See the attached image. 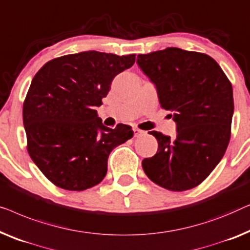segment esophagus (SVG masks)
<instances>
[{"label":"esophagus","instance_id":"esophagus-1","mask_svg":"<svg viewBox=\"0 0 250 250\" xmlns=\"http://www.w3.org/2000/svg\"><path fill=\"white\" fill-rule=\"evenodd\" d=\"M144 132L143 130H140V129H138V128H135L133 129V136L136 137V138H138V137H140V136H143L144 135Z\"/></svg>","mask_w":250,"mask_h":250}]
</instances>
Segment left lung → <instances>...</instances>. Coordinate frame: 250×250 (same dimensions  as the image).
I'll return each instance as SVG.
<instances>
[{
  "label": "left lung",
  "instance_id": "obj_1",
  "mask_svg": "<svg viewBox=\"0 0 250 250\" xmlns=\"http://www.w3.org/2000/svg\"><path fill=\"white\" fill-rule=\"evenodd\" d=\"M137 63L177 125L174 139L149 132L159 148L153 157L143 160L144 171L167 190L195 188L215 168L229 145L234 108L231 83L209 55L178 47L139 54Z\"/></svg>",
  "mask_w": 250,
  "mask_h": 250
}]
</instances>
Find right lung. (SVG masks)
I'll return each instance as SVG.
<instances>
[{"mask_svg":"<svg viewBox=\"0 0 250 250\" xmlns=\"http://www.w3.org/2000/svg\"><path fill=\"white\" fill-rule=\"evenodd\" d=\"M136 55L97 51L56 58L31 80L22 118L28 153L51 182L82 191L103 180L112 149L132 138L131 126L107 128L96 107Z\"/></svg>","mask_w":250,"mask_h":250,"instance_id":"right-lung-1","label":"right lung"}]
</instances>
